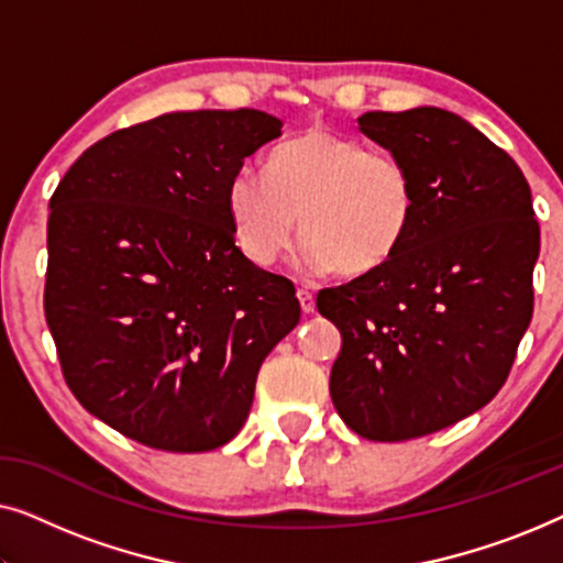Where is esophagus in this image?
<instances>
[{
  "instance_id": "esophagus-1",
  "label": "esophagus",
  "mask_w": 563,
  "mask_h": 563,
  "mask_svg": "<svg viewBox=\"0 0 563 563\" xmlns=\"http://www.w3.org/2000/svg\"><path fill=\"white\" fill-rule=\"evenodd\" d=\"M297 299H299V307H302V312H305V314L314 312V295H312L310 289L299 287V289H297Z\"/></svg>"
}]
</instances>
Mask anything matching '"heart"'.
<instances>
[{"label":"heart","instance_id":"b5f03b06","mask_svg":"<svg viewBox=\"0 0 563 563\" xmlns=\"http://www.w3.org/2000/svg\"><path fill=\"white\" fill-rule=\"evenodd\" d=\"M225 202L251 264L272 266L295 241L299 218L307 268L366 276L387 266L410 235L418 184L397 151L307 128L276 145L266 174L238 168Z\"/></svg>","mask_w":563,"mask_h":563}]
</instances>
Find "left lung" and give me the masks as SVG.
<instances>
[{
  "label": "left lung",
  "instance_id": "8db88e82",
  "mask_svg": "<svg viewBox=\"0 0 563 563\" xmlns=\"http://www.w3.org/2000/svg\"><path fill=\"white\" fill-rule=\"evenodd\" d=\"M358 125L410 164L418 214L387 266L318 291V310L343 335L338 415L361 438L399 443L503 389L533 318L541 228L518 164L459 114L366 112Z\"/></svg>",
  "mask_w": 563,
  "mask_h": 563
}]
</instances>
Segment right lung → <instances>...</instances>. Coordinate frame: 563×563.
Listing matches in <instances>:
<instances>
[{"instance_id": "1", "label": "right lung", "mask_w": 563, "mask_h": 563, "mask_svg": "<svg viewBox=\"0 0 563 563\" xmlns=\"http://www.w3.org/2000/svg\"><path fill=\"white\" fill-rule=\"evenodd\" d=\"M282 122L172 112L87 148L51 197L45 322L74 397L172 453L225 445L299 322L295 284L235 245L228 181Z\"/></svg>"}]
</instances>
